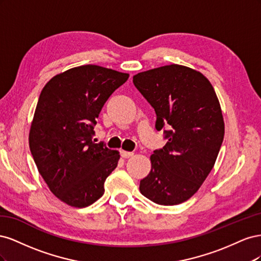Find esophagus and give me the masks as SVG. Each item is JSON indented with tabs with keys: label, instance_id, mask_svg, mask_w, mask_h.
<instances>
[{
	"label": "esophagus",
	"instance_id": "1",
	"mask_svg": "<svg viewBox=\"0 0 261 261\" xmlns=\"http://www.w3.org/2000/svg\"><path fill=\"white\" fill-rule=\"evenodd\" d=\"M121 153V156L124 158V159H127V158H130L134 155V152H130V151H125V150H121L120 151Z\"/></svg>",
	"mask_w": 261,
	"mask_h": 261
}]
</instances>
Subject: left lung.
<instances>
[{
  "label": "left lung",
  "mask_w": 261,
  "mask_h": 261,
  "mask_svg": "<svg viewBox=\"0 0 261 261\" xmlns=\"http://www.w3.org/2000/svg\"><path fill=\"white\" fill-rule=\"evenodd\" d=\"M133 83L154 109L155 129H163L168 140L150 156L151 171L140 180L139 191L162 206L184 202L209 175L222 145L217 94L201 73L177 64L139 73Z\"/></svg>",
  "instance_id": "1"
}]
</instances>
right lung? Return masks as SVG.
I'll list each match as a JSON object with an SVG mask.
<instances>
[{
  "instance_id": "add662e5",
  "label": "right lung",
  "mask_w": 261,
  "mask_h": 261,
  "mask_svg": "<svg viewBox=\"0 0 261 261\" xmlns=\"http://www.w3.org/2000/svg\"><path fill=\"white\" fill-rule=\"evenodd\" d=\"M129 75L83 65L54 76L39 97L29 147L50 191L72 207L84 208L105 194V181L120 154L92 140L110 96Z\"/></svg>"
}]
</instances>
